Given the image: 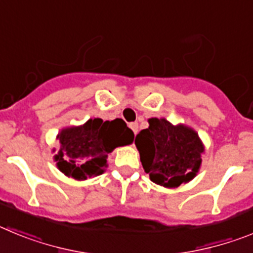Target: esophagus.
<instances>
[{"mask_svg": "<svg viewBox=\"0 0 253 253\" xmlns=\"http://www.w3.org/2000/svg\"><path fill=\"white\" fill-rule=\"evenodd\" d=\"M129 128L134 131V134L138 133V123H130L129 124Z\"/></svg>", "mask_w": 253, "mask_h": 253, "instance_id": "obj_1", "label": "esophagus"}]
</instances>
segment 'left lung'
I'll list each match as a JSON object with an SVG mask.
<instances>
[{
    "mask_svg": "<svg viewBox=\"0 0 253 253\" xmlns=\"http://www.w3.org/2000/svg\"><path fill=\"white\" fill-rule=\"evenodd\" d=\"M135 137L140 162L154 184L167 189L187 184L198 175L205 152L199 134L185 124L151 118Z\"/></svg>",
    "mask_w": 253,
    "mask_h": 253,
    "instance_id": "1",
    "label": "left lung"
}]
</instances>
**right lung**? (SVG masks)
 I'll return each mask as SVG.
<instances>
[{"mask_svg":"<svg viewBox=\"0 0 253 253\" xmlns=\"http://www.w3.org/2000/svg\"><path fill=\"white\" fill-rule=\"evenodd\" d=\"M57 139L60 147L53 158L58 169L67 177L84 181L104 173L109 153L116 147L131 144L134 133L122 119L102 122L95 118L63 128Z\"/></svg>","mask_w":253,"mask_h":253,"instance_id":"right-lung-1","label":"right lung"}]
</instances>
